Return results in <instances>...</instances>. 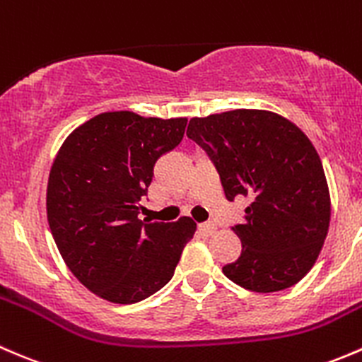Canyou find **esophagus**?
I'll use <instances>...</instances> for the list:
<instances>
[{
    "label": "esophagus",
    "instance_id": "34e87169",
    "mask_svg": "<svg viewBox=\"0 0 362 362\" xmlns=\"http://www.w3.org/2000/svg\"><path fill=\"white\" fill-rule=\"evenodd\" d=\"M216 230H218V226H216L214 223H202V225H199V232L202 233L204 237L214 235Z\"/></svg>",
    "mask_w": 362,
    "mask_h": 362
}]
</instances>
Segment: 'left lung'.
Returning a JSON list of instances; mask_svg holds the SVG:
<instances>
[{
  "label": "left lung",
  "instance_id": "8db88e82",
  "mask_svg": "<svg viewBox=\"0 0 362 362\" xmlns=\"http://www.w3.org/2000/svg\"><path fill=\"white\" fill-rule=\"evenodd\" d=\"M186 136L211 156L226 199L249 200L244 223L232 228L242 252L223 274L255 293L300 282L331 219L326 174L307 134L274 111L232 110L192 118Z\"/></svg>",
  "mask_w": 362,
  "mask_h": 362
}]
</instances>
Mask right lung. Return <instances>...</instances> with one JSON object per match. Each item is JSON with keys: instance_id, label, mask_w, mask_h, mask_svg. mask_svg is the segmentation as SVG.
<instances>
[{"instance_id": "right-lung-1", "label": "right lung", "mask_w": 362, "mask_h": 362, "mask_svg": "<svg viewBox=\"0 0 362 362\" xmlns=\"http://www.w3.org/2000/svg\"><path fill=\"white\" fill-rule=\"evenodd\" d=\"M188 118L106 111L73 130L48 174L47 218L74 277L111 303L144 300L173 279L197 225L144 223L141 199L155 162L185 136Z\"/></svg>"}]
</instances>
